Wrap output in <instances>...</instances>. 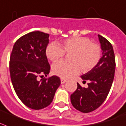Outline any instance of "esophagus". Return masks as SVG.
<instances>
[{
  "mask_svg": "<svg viewBox=\"0 0 126 126\" xmlns=\"http://www.w3.org/2000/svg\"><path fill=\"white\" fill-rule=\"evenodd\" d=\"M66 82H67V80H66V79H61V84H64V83Z\"/></svg>",
  "mask_w": 126,
  "mask_h": 126,
  "instance_id": "esophagus-1",
  "label": "esophagus"
}]
</instances>
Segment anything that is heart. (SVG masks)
<instances>
[{
    "label": "heart",
    "instance_id": "heart-1",
    "mask_svg": "<svg viewBox=\"0 0 126 126\" xmlns=\"http://www.w3.org/2000/svg\"><path fill=\"white\" fill-rule=\"evenodd\" d=\"M66 53L70 55L71 62L59 61L52 66L53 73L62 78H69L77 75L81 69L88 72L96 67L101 58L100 46L93 43L85 37H73L61 43V47L55 42L47 46L46 55L51 61H55L62 58Z\"/></svg>",
    "mask_w": 126,
    "mask_h": 126
}]
</instances>
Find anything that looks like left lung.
Returning <instances> with one entry per match:
<instances>
[{
  "label": "left lung",
  "mask_w": 126,
  "mask_h": 126,
  "mask_svg": "<svg viewBox=\"0 0 126 126\" xmlns=\"http://www.w3.org/2000/svg\"><path fill=\"white\" fill-rule=\"evenodd\" d=\"M98 35L102 56L93 69L81 76L83 82L88 81L84 88L77 82V89L71 95V102L75 109L83 113L94 111L100 107L107 98L114 80L116 61L110 42Z\"/></svg>",
  "instance_id": "1"
}]
</instances>
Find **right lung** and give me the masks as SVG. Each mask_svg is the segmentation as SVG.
<instances>
[{
	"mask_svg": "<svg viewBox=\"0 0 126 126\" xmlns=\"http://www.w3.org/2000/svg\"><path fill=\"white\" fill-rule=\"evenodd\" d=\"M49 34L30 32L14 44L9 63L10 79L19 99L30 108L40 110L53 101L61 84L60 78L52 76L38 80L49 73L50 65L46 55Z\"/></svg>",
	"mask_w": 126,
	"mask_h": 126,
	"instance_id": "right-lung-1",
	"label": "right lung"
}]
</instances>
